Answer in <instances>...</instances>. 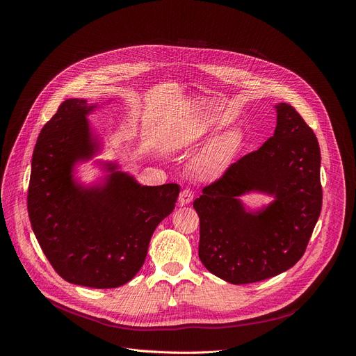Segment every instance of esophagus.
Listing matches in <instances>:
<instances>
[{
  "mask_svg": "<svg viewBox=\"0 0 356 356\" xmlns=\"http://www.w3.org/2000/svg\"><path fill=\"white\" fill-rule=\"evenodd\" d=\"M193 200V192L191 189H183L179 196V202L181 204H189Z\"/></svg>",
  "mask_w": 356,
  "mask_h": 356,
  "instance_id": "1",
  "label": "esophagus"
}]
</instances>
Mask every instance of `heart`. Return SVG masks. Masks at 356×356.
I'll return each instance as SVG.
<instances>
[{
    "label": "heart",
    "instance_id": "heart-1",
    "mask_svg": "<svg viewBox=\"0 0 356 356\" xmlns=\"http://www.w3.org/2000/svg\"><path fill=\"white\" fill-rule=\"evenodd\" d=\"M239 144L241 136L235 131L216 137L193 159V173L207 180L220 177L231 165Z\"/></svg>",
    "mask_w": 356,
    "mask_h": 356
}]
</instances>
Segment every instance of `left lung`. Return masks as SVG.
<instances>
[{
	"label": "left lung",
	"mask_w": 356,
	"mask_h": 356,
	"mask_svg": "<svg viewBox=\"0 0 356 356\" xmlns=\"http://www.w3.org/2000/svg\"><path fill=\"white\" fill-rule=\"evenodd\" d=\"M275 108L274 136L232 163L193 202L202 264L232 284L263 282L291 268L306 252L322 211L319 143L291 105ZM252 190L276 200L247 213L237 196Z\"/></svg>",
	"instance_id": "obj_1"
}]
</instances>
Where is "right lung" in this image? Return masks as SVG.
Returning a JSON list of instances; mask_svg holds the SVG:
<instances>
[{"mask_svg":"<svg viewBox=\"0 0 356 356\" xmlns=\"http://www.w3.org/2000/svg\"><path fill=\"white\" fill-rule=\"evenodd\" d=\"M95 108L67 99L37 138L27 193L31 228L49 263L72 284L114 289L144 264L149 239L179 197L176 183L141 186L112 172L104 188L85 189L72 167L95 153L86 115Z\"/></svg>","mask_w":356,"mask_h":356,"instance_id":"right-lung-1","label":"right lung"}]
</instances>
